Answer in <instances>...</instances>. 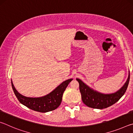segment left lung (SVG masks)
Returning <instances> with one entry per match:
<instances>
[{"instance_id": "1", "label": "left lung", "mask_w": 133, "mask_h": 133, "mask_svg": "<svg viewBox=\"0 0 133 133\" xmlns=\"http://www.w3.org/2000/svg\"><path fill=\"white\" fill-rule=\"evenodd\" d=\"M79 83V89L83 102L89 107L103 109L115 104L124 94L130 81V72L124 85L117 92L112 94H103L93 89L83 83L79 78H76Z\"/></svg>"}]
</instances>
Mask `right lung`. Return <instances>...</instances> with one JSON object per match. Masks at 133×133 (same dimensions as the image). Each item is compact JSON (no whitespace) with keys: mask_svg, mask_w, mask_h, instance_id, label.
Returning a JSON list of instances; mask_svg holds the SVG:
<instances>
[{"mask_svg":"<svg viewBox=\"0 0 133 133\" xmlns=\"http://www.w3.org/2000/svg\"><path fill=\"white\" fill-rule=\"evenodd\" d=\"M72 80L70 78L64 81L53 91L41 97H28L22 95L15 89L12 81L11 83L13 90L20 103L34 111L46 112L56 109L60 105L64 91Z\"/></svg>","mask_w":133,"mask_h":133,"instance_id":"1","label":"right lung"}]
</instances>
